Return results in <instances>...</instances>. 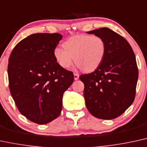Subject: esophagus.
Segmentation results:
<instances>
[{
  "instance_id": "obj_1",
  "label": "esophagus",
  "mask_w": 147,
  "mask_h": 147,
  "mask_svg": "<svg viewBox=\"0 0 147 147\" xmlns=\"http://www.w3.org/2000/svg\"><path fill=\"white\" fill-rule=\"evenodd\" d=\"M79 77V75L78 74L74 73V79H75V80H78Z\"/></svg>"
}]
</instances>
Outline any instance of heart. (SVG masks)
<instances>
[{
    "instance_id": "obj_1",
    "label": "heart",
    "mask_w": 147,
    "mask_h": 147,
    "mask_svg": "<svg viewBox=\"0 0 147 147\" xmlns=\"http://www.w3.org/2000/svg\"><path fill=\"white\" fill-rule=\"evenodd\" d=\"M63 49L57 47L53 55L62 68L68 69L74 61L85 72H92L98 68L106 52L105 40L98 35H77L63 43Z\"/></svg>"
}]
</instances>
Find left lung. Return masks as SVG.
<instances>
[{
  "label": "left lung",
  "instance_id": "left-lung-1",
  "mask_svg": "<svg viewBox=\"0 0 147 147\" xmlns=\"http://www.w3.org/2000/svg\"><path fill=\"white\" fill-rule=\"evenodd\" d=\"M105 40L103 60L94 71L81 75L84 96L89 112L96 118L118 117L133 103L138 78L136 57L129 42L109 28L87 32Z\"/></svg>",
  "mask_w": 147,
  "mask_h": 147
}]
</instances>
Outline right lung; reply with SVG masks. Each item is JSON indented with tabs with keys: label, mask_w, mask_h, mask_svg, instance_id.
I'll return each mask as SVG.
<instances>
[{
	"label": "right lung",
	"mask_w": 147,
	"mask_h": 147,
	"mask_svg": "<svg viewBox=\"0 0 147 147\" xmlns=\"http://www.w3.org/2000/svg\"><path fill=\"white\" fill-rule=\"evenodd\" d=\"M59 33H35L19 42L8 63L12 98L23 116L37 124H47L59 116L63 92L74 81L72 72L57 62L53 51Z\"/></svg>",
	"instance_id": "obj_1"
}]
</instances>
